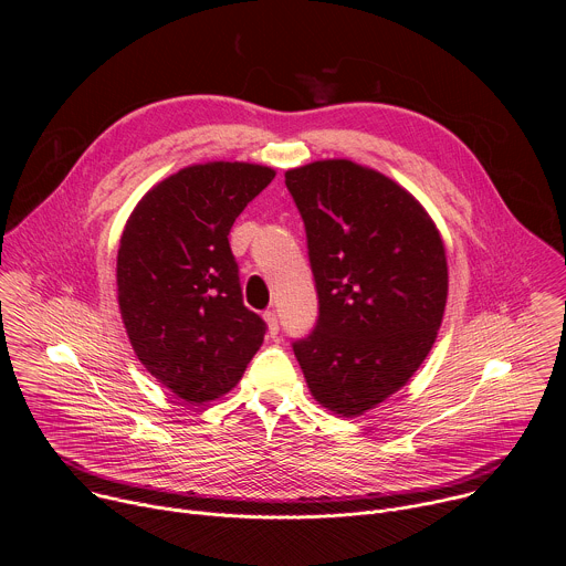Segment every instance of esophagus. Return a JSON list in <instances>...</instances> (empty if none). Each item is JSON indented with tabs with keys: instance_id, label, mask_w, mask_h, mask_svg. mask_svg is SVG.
<instances>
[{
	"instance_id": "esophagus-1",
	"label": "esophagus",
	"mask_w": 566,
	"mask_h": 566,
	"mask_svg": "<svg viewBox=\"0 0 566 566\" xmlns=\"http://www.w3.org/2000/svg\"><path fill=\"white\" fill-rule=\"evenodd\" d=\"M264 322H266L269 336H277L280 325H277V315H275V311H266V313H264Z\"/></svg>"
}]
</instances>
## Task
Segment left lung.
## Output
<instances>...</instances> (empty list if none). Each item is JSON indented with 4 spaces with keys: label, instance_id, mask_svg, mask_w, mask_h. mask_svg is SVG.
Wrapping results in <instances>:
<instances>
[{
    "label": "left lung",
    "instance_id": "left-lung-1",
    "mask_svg": "<svg viewBox=\"0 0 566 566\" xmlns=\"http://www.w3.org/2000/svg\"><path fill=\"white\" fill-rule=\"evenodd\" d=\"M306 226L319 315L293 345L311 396L360 417L428 358L448 300L443 237L421 201L349 158L284 172Z\"/></svg>",
    "mask_w": 566,
    "mask_h": 566
}]
</instances>
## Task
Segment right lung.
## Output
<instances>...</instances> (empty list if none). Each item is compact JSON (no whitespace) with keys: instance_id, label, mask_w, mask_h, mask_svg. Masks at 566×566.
Masks as SVG:
<instances>
[{"instance_id":"1","label":"right lung","mask_w":566,"mask_h":566,"mask_svg":"<svg viewBox=\"0 0 566 566\" xmlns=\"http://www.w3.org/2000/svg\"><path fill=\"white\" fill-rule=\"evenodd\" d=\"M275 170L208 160L151 186L134 206L116 258L118 308L143 367L192 406L228 394L264 343L241 302L228 232Z\"/></svg>"}]
</instances>
